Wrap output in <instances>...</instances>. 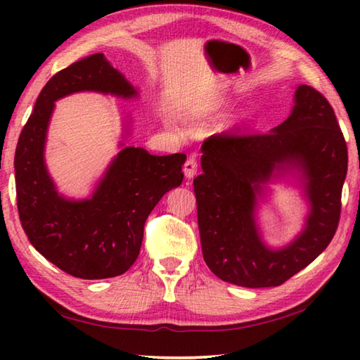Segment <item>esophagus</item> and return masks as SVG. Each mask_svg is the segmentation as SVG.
Segmentation results:
<instances>
[{
  "mask_svg": "<svg viewBox=\"0 0 360 360\" xmlns=\"http://www.w3.org/2000/svg\"><path fill=\"white\" fill-rule=\"evenodd\" d=\"M197 169H198V162L195 157H188L187 162L184 163V174L187 178H193L195 174H197Z\"/></svg>",
  "mask_w": 360,
  "mask_h": 360,
  "instance_id": "34e87169",
  "label": "esophagus"
}]
</instances>
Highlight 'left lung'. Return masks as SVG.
<instances>
[{
    "label": "left lung",
    "mask_w": 360,
    "mask_h": 360,
    "mask_svg": "<svg viewBox=\"0 0 360 360\" xmlns=\"http://www.w3.org/2000/svg\"><path fill=\"white\" fill-rule=\"evenodd\" d=\"M203 174L193 179L203 259L222 281L243 288L281 285L332 241L341 214L348 148L327 98L298 85L295 106L268 133L235 129L202 146ZM295 165L307 176L312 212L304 233L271 252L255 230L253 203L272 169Z\"/></svg>",
    "instance_id": "1"
}]
</instances>
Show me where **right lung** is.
Here are the masks:
<instances>
[{
  "label": "right lung",
  "instance_id": "1",
  "mask_svg": "<svg viewBox=\"0 0 360 360\" xmlns=\"http://www.w3.org/2000/svg\"><path fill=\"white\" fill-rule=\"evenodd\" d=\"M79 90L133 96L136 92L103 53L84 57L53 75L41 90L15 148V193L22 229L38 252L71 276L106 279L135 264L146 219L160 198L181 186L186 154L150 155L125 148L94 197H60L44 167V139L53 101Z\"/></svg>",
  "mask_w": 360,
  "mask_h": 360
}]
</instances>
